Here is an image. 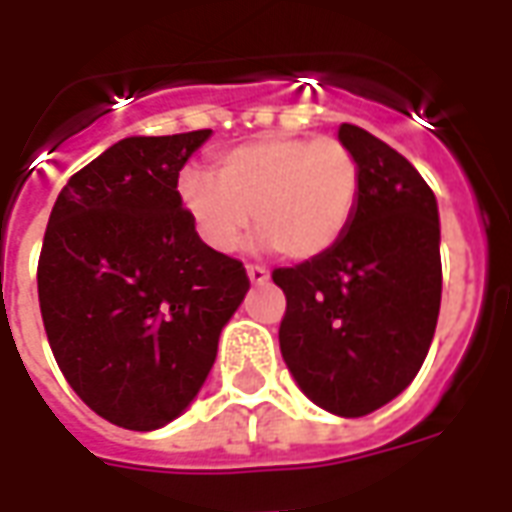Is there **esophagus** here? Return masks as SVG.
Returning <instances> with one entry per match:
<instances>
[{
    "mask_svg": "<svg viewBox=\"0 0 512 512\" xmlns=\"http://www.w3.org/2000/svg\"><path fill=\"white\" fill-rule=\"evenodd\" d=\"M246 277H249V282H252V285H263V282H268V268L246 266Z\"/></svg>",
    "mask_w": 512,
    "mask_h": 512,
    "instance_id": "esophagus-1",
    "label": "esophagus"
}]
</instances>
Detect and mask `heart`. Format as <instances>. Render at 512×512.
Masks as SVG:
<instances>
[{
  "instance_id": "heart-1",
  "label": "heart",
  "mask_w": 512,
  "mask_h": 512,
  "mask_svg": "<svg viewBox=\"0 0 512 512\" xmlns=\"http://www.w3.org/2000/svg\"><path fill=\"white\" fill-rule=\"evenodd\" d=\"M359 186V161L340 139L263 136L219 156L216 180L186 172L178 194L216 252H235L255 219L260 244L290 260H315L348 230Z\"/></svg>"
}]
</instances>
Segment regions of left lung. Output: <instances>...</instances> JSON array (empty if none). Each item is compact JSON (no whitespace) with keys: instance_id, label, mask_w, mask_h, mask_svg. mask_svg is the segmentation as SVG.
I'll return each instance as SVG.
<instances>
[{"instance_id":"obj_1","label":"left lung","mask_w":512,"mask_h":512,"mask_svg":"<svg viewBox=\"0 0 512 512\" xmlns=\"http://www.w3.org/2000/svg\"><path fill=\"white\" fill-rule=\"evenodd\" d=\"M359 161L354 219L326 255L277 268L288 310L279 351L315 406L365 417L406 389L428 356L441 304L439 205L411 161L343 123Z\"/></svg>"}]
</instances>
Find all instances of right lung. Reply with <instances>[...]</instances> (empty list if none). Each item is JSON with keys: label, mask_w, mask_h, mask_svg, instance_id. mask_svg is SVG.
<instances>
[{"label": "right lung", "mask_w": 512, "mask_h": 512, "mask_svg": "<svg viewBox=\"0 0 512 512\" xmlns=\"http://www.w3.org/2000/svg\"><path fill=\"white\" fill-rule=\"evenodd\" d=\"M208 136H126L51 208L43 326L73 392L120 428L158 430L189 408L249 290L244 266L202 244L180 205V169Z\"/></svg>", "instance_id": "obj_1"}]
</instances>
